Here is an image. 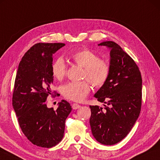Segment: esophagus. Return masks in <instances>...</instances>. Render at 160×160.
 <instances>
[{
    "instance_id": "34e87169",
    "label": "esophagus",
    "mask_w": 160,
    "mask_h": 160,
    "mask_svg": "<svg viewBox=\"0 0 160 160\" xmlns=\"http://www.w3.org/2000/svg\"><path fill=\"white\" fill-rule=\"evenodd\" d=\"M72 109H73V110H76V109L80 108V106L79 105V104H78V103H73L72 105Z\"/></svg>"
}]
</instances>
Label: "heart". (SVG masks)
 <instances>
[{
  "label": "heart",
  "mask_w": 160,
  "mask_h": 160,
  "mask_svg": "<svg viewBox=\"0 0 160 160\" xmlns=\"http://www.w3.org/2000/svg\"><path fill=\"white\" fill-rule=\"evenodd\" d=\"M69 59L75 64L83 67L82 78H87L92 86L100 88L108 80L110 75V66L106 60L98 58L94 52L84 48L75 51L69 55ZM66 65L62 57L57 58L52 64V73L58 80H62L66 74ZM90 91L88 80L70 82L62 87L63 97L69 100L81 101Z\"/></svg>",
  "instance_id": "heart-1"
}]
</instances>
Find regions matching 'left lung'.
Segmentation results:
<instances>
[{
	"mask_svg": "<svg viewBox=\"0 0 160 160\" xmlns=\"http://www.w3.org/2000/svg\"><path fill=\"white\" fill-rule=\"evenodd\" d=\"M108 48L110 75L94 97L105 108L90 106L89 123L92 134L103 145H114L130 132L140 114L142 78L134 61L112 41L98 44Z\"/></svg>",
	"mask_w": 160,
	"mask_h": 160,
	"instance_id": "left-lung-1",
	"label": "left lung"
}]
</instances>
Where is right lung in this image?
<instances>
[{
  "label": "right lung",
  "mask_w": 160,
  "mask_h": 160,
  "mask_svg": "<svg viewBox=\"0 0 160 160\" xmlns=\"http://www.w3.org/2000/svg\"><path fill=\"white\" fill-rule=\"evenodd\" d=\"M64 43L35 44L26 52L17 72L12 95V106L22 132L32 143L52 148L63 137L65 121L71 106L65 100L56 110L49 108L45 101L53 95L52 64L53 55Z\"/></svg>",
  "instance_id": "right-lung-1"
}]
</instances>
